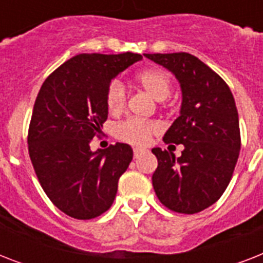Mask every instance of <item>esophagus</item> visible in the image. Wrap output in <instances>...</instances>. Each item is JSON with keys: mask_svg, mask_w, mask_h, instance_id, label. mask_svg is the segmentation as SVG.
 Wrapping results in <instances>:
<instances>
[{"mask_svg": "<svg viewBox=\"0 0 263 263\" xmlns=\"http://www.w3.org/2000/svg\"><path fill=\"white\" fill-rule=\"evenodd\" d=\"M142 153H143V150H142V148H134V157H135V158H138V157H139Z\"/></svg>", "mask_w": 263, "mask_h": 263, "instance_id": "34e87169", "label": "esophagus"}]
</instances>
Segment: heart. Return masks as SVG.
Returning <instances> with one entry per match:
<instances>
[{
    "mask_svg": "<svg viewBox=\"0 0 263 263\" xmlns=\"http://www.w3.org/2000/svg\"><path fill=\"white\" fill-rule=\"evenodd\" d=\"M135 82L157 101H164L171 95L172 80L171 76L160 68L142 69L135 75ZM127 103V90L120 80H113L106 91V106L110 113H121ZM160 131V125L154 121L128 119L116 127V136L127 143L146 146L152 136Z\"/></svg>",
    "mask_w": 263,
    "mask_h": 263,
    "instance_id": "b5f03b06",
    "label": "heart"
}]
</instances>
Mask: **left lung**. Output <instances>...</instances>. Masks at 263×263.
I'll list each match as a JSON object with an SVG mask.
<instances>
[{"instance_id":"obj_1","label":"left lung","mask_w":263,"mask_h":263,"mask_svg":"<svg viewBox=\"0 0 263 263\" xmlns=\"http://www.w3.org/2000/svg\"><path fill=\"white\" fill-rule=\"evenodd\" d=\"M144 55L172 72L183 92L180 116L164 142L183 144L184 150L176 158L153 148L158 160L153 187L165 208L195 214L216 203L232 179L241 144L236 103L222 78L195 55Z\"/></svg>"}]
</instances>
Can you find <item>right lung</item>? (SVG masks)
I'll use <instances>...</instances> for the list:
<instances>
[{"label": "right lung", "instance_id": "obj_1", "mask_svg": "<svg viewBox=\"0 0 263 263\" xmlns=\"http://www.w3.org/2000/svg\"><path fill=\"white\" fill-rule=\"evenodd\" d=\"M142 55L79 54L51 72L35 99L28 153L39 183L55 208L76 220H91L110 208L120 176L134 152L116 143L91 152L107 119L111 79Z\"/></svg>", "mask_w": 263, "mask_h": 263}]
</instances>
